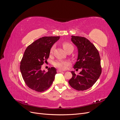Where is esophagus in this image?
Here are the masks:
<instances>
[{"instance_id":"1","label":"esophagus","mask_w":120,"mask_h":120,"mask_svg":"<svg viewBox=\"0 0 120 120\" xmlns=\"http://www.w3.org/2000/svg\"><path fill=\"white\" fill-rule=\"evenodd\" d=\"M62 71H61V70H60V69H58V70H57V72H62Z\"/></svg>"}]
</instances>
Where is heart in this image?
Wrapping results in <instances>:
<instances>
[{
	"label": "heart",
	"mask_w": 120,
	"mask_h": 120,
	"mask_svg": "<svg viewBox=\"0 0 120 120\" xmlns=\"http://www.w3.org/2000/svg\"><path fill=\"white\" fill-rule=\"evenodd\" d=\"M63 46L64 50H67L68 49L71 48H73V46L71 44V43H68V42H64L63 43ZM55 48V45H53L52 46L51 49L50 50V53H52L53 50ZM70 62L68 60H58L56 61L54 63V66L59 68L60 69H62V70H65L68 68V67L70 65Z\"/></svg>",
	"instance_id": "obj_1"
}]
</instances>
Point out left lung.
Wrapping results in <instances>:
<instances>
[{"mask_svg":"<svg viewBox=\"0 0 120 120\" xmlns=\"http://www.w3.org/2000/svg\"><path fill=\"white\" fill-rule=\"evenodd\" d=\"M71 41L77 47L78 56L74 68L82 71L75 75L71 71L72 78L68 83L77 90H85L92 87L99 78L101 72L99 52L93 43L84 37L71 36Z\"/></svg>","mask_w":120,"mask_h":120,"instance_id":"1","label":"left lung"}]
</instances>
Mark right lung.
<instances>
[{
  "label": "right lung",
  "mask_w": 120,
  "mask_h": 120,
  "mask_svg": "<svg viewBox=\"0 0 120 120\" xmlns=\"http://www.w3.org/2000/svg\"><path fill=\"white\" fill-rule=\"evenodd\" d=\"M60 37H44L38 39L25 49L20 62V70L23 80L28 87L38 92H44L52 85L57 73L55 68L48 71L41 70L46 62L50 50Z\"/></svg>",
  "instance_id": "add662e5"
}]
</instances>
